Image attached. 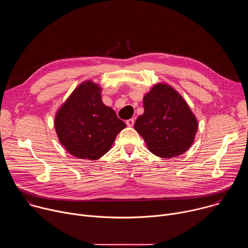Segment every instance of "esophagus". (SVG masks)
I'll use <instances>...</instances> for the list:
<instances>
[{
	"mask_svg": "<svg viewBox=\"0 0 248 248\" xmlns=\"http://www.w3.org/2000/svg\"><path fill=\"white\" fill-rule=\"evenodd\" d=\"M133 124H134V120H133V119H130V120H127V121H126V125H127L128 127L133 126Z\"/></svg>",
	"mask_w": 248,
	"mask_h": 248,
	"instance_id": "34e87169",
	"label": "esophagus"
}]
</instances>
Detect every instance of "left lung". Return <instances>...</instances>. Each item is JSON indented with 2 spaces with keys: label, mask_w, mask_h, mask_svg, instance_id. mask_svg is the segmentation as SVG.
I'll return each mask as SVG.
<instances>
[{
  "label": "left lung",
  "mask_w": 248,
  "mask_h": 248,
  "mask_svg": "<svg viewBox=\"0 0 248 248\" xmlns=\"http://www.w3.org/2000/svg\"><path fill=\"white\" fill-rule=\"evenodd\" d=\"M144 113L134 124L148 150L161 158L184 154L192 145L198 122L183 96L166 83L155 84L143 98Z\"/></svg>",
  "instance_id": "obj_1"
}]
</instances>
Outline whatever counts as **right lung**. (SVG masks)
<instances>
[{
    "label": "right lung",
    "mask_w": 248,
    "mask_h": 248,
    "mask_svg": "<svg viewBox=\"0 0 248 248\" xmlns=\"http://www.w3.org/2000/svg\"><path fill=\"white\" fill-rule=\"evenodd\" d=\"M102 88L92 80L80 83L55 116L61 144L78 159L98 160L113 146L126 124L102 102Z\"/></svg>",
    "instance_id": "right-lung-1"
}]
</instances>
